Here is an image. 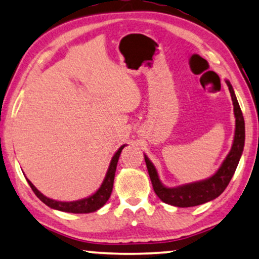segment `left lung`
Returning <instances> with one entry per match:
<instances>
[{"mask_svg":"<svg viewBox=\"0 0 259 259\" xmlns=\"http://www.w3.org/2000/svg\"><path fill=\"white\" fill-rule=\"evenodd\" d=\"M226 84L229 86L231 98H232L233 102L234 116H236V133H234V140L231 151L226 156L225 161L223 162L222 167L212 178L204 181L194 182V184L180 186V187L177 188L164 187L158 180L157 171L155 169L154 164L149 161V158L144 156L154 191L158 198L165 204L177 206V207H192V206L205 204V202L218 198L225 191L227 185L230 184L244 149L245 123H244L242 110H240V106L238 104L232 85L227 80Z\"/></svg>","mask_w":259,"mask_h":259,"instance_id":"8db88e82","label":"left lung"}]
</instances>
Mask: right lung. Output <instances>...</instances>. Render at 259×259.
Returning <instances> with one entry per match:
<instances>
[{
  "label": "right lung",
  "mask_w": 259,
  "mask_h": 259,
  "mask_svg": "<svg viewBox=\"0 0 259 259\" xmlns=\"http://www.w3.org/2000/svg\"><path fill=\"white\" fill-rule=\"evenodd\" d=\"M125 146H122L118 150L116 151V154L113 155L111 162H110V167L108 169V173H106V177L103 181V184L101 186V188L98 189L97 192L95 193L94 195L89 196L86 199H81L78 200V201H71V202H63V201H57V200H52L47 196H45L44 194L37 191L32 182H30L28 179V184L30 186V188L33 189V192L35 193V195L39 198L44 204H46L47 206H50L51 208L58 209V211H63V212H70V213H91L99 209L103 206L105 205V202L108 201L110 195H111L112 192V187H113V179H115V173H116V167H117V162H118L119 155L122 153V149Z\"/></svg>",
  "instance_id": "1"
}]
</instances>
